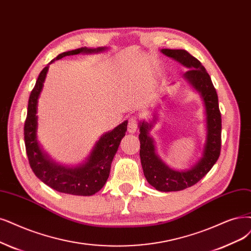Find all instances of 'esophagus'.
I'll return each instance as SVG.
<instances>
[{"instance_id": "obj_1", "label": "esophagus", "mask_w": 251, "mask_h": 251, "mask_svg": "<svg viewBox=\"0 0 251 251\" xmlns=\"http://www.w3.org/2000/svg\"><path fill=\"white\" fill-rule=\"evenodd\" d=\"M138 128V119L135 116H131L128 121V131L130 133H135Z\"/></svg>"}]
</instances>
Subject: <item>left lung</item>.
<instances>
[{
    "label": "left lung",
    "mask_w": 251,
    "mask_h": 251,
    "mask_svg": "<svg viewBox=\"0 0 251 251\" xmlns=\"http://www.w3.org/2000/svg\"><path fill=\"white\" fill-rule=\"evenodd\" d=\"M160 51L166 57L176 60L189 69L183 74L182 77L199 93L205 106L207 133L202 148V156L196 164L187 170L177 171L171 169L157 154L155 141L150 134L158 120L156 114L150 122L142 121L138 123L141 132L138 135L141 142L140 157L148 183L159 191H180L197 184L216 163L221 148V115L216 90L201 63L185 50L163 49Z\"/></svg>",
    "instance_id": "obj_1"
}]
</instances>
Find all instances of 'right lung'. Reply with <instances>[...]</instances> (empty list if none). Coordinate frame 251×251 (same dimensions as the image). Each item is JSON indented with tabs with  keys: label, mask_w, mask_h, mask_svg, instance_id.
<instances>
[{
	"label": "right lung",
	"mask_w": 251,
	"mask_h": 251,
	"mask_svg": "<svg viewBox=\"0 0 251 251\" xmlns=\"http://www.w3.org/2000/svg\"><path fill=\"white\" fill-rule=\"evenodd\" d=\"M106 50L107 48H81L60 53L40 72L36 85L31 92L24 129L27 159L37 178L50 188L62 193L90 197L104 186L108 179L111 162L118 151L121 141L127 131L128 121H124L122 124L118 125L111 131L102 134L95 146L93 147L90 155L81 163L74 166L60 164L51 159L49 154L42 150L37 140L38 99L43 89V83L50 65L55 60H60L66 55L78 53H98L105 51Z\"/></svg>",
	"instance_id": "obj_1"
}]
</instances>
